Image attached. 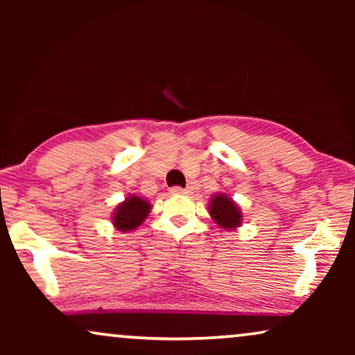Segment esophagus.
Here are the masks:
<instances>
[{"label": "esophagus", "mask_w": 355, "mask_h": 355, "mask_svg": "<svg viewBox=\"0 0 355 355\" xmlns=\"http://www.w3.org/2000/svg\"><path fill=\"white\" fill-rule=\"evenodd\" d=\"M169 192H171V193H189L191 191H189V189L179 187V186H173L171 189H169Z\"/></svg>", "instance_id": "34e87169"}]
</instances>
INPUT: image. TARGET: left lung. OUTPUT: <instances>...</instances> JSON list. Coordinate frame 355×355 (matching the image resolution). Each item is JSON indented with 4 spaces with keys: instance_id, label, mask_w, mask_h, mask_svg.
Here are the masks:
<instances>
[{
    "instance_id": "left-lung-1",
    "label": "left lung",
    "mask_w": 355,
    "mask_h": 355,
    "mask_svg": "<svg viewBox=\"0 0 355 355\" xmlns=\"http://www.w3.org/2000/svg\"><path fill=\"white\" fill-rule=\"evenodd\" d=\"M208 211L215 223L223 230H236L242 225L241 208L226 193H216L210 200Z\"/></svg>"
}]
</instances>
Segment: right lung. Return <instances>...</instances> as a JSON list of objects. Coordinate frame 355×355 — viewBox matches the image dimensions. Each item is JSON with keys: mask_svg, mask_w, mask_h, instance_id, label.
<instances>
[{"mask_svg": "<svg viewBox=\"0 0 355 355\" xmlns=\"http://www.w3.org/2000/svg\"><path fill=\"white\" fill-rule=\"evenodd\" d=\"M152 205L142 197L130 196L123 203H119L114 210L113 225L118 231H132L144 223L145 218L150 213Z\"/></svg>", "mask_w": 355, "mask_h": 355, "instance_id": "add662e5", "label": "right lung"}]
</instances>
